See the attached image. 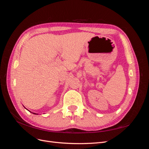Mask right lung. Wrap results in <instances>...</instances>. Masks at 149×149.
Masks as SVG:
<instances>
[{
	"mask_svg": "<svg viewBox=\"0 0 149 149\" xmlns=\"http://www.w3.org/2000/svg\"><path fill=\"white\" fill-rule=\"evenodd\" d=\"M33 114H35V113H33Z\"/></svg>",
	"mask_w": 149,
	"mask_h": 149,
	"instance_id": "1",
	"label": "right lung"
}]
</instances>
